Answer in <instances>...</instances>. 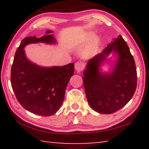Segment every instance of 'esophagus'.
Instances as JSON below:
<instances>
[{"instance_id": "esophagus-1", "label": "esophagus", "mask_w": 149, "mask_h": 149, "mask_svg": "<svg viewBox=\"0 0 149 149\" xmlns=\"http://www.w3.org/2000/svg\"><path fill=\"white\" fill-rule=\"evenodd\" d=\"M75 68L77 72H80L84 68V64L82 62H78L75 64Z\"/></svg>"}]
</instances>
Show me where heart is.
<instances>
[{
  "label": "heart",
  "instance_id": "obj_1",
  "mask_svg": "<svg viewBox=\"0 0 149 149\" xmlns=\"http://www.w3.org/2000/svg\"><path fill=\"white\" fill-rule=\"evenodd\" d=\"M95 37V35L93 33H90L89 34V38H93V37Z\"/></svg>",
  "mask_w": 149,
  "mask_h": 149
}]
</instances>
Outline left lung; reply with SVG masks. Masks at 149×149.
<instances>
[{
	"label": "left lung",
	"instance_id": "obj_1",
	"mask_svg": "<svg viewBox=\"0 0 149 149\" xmlns=\"http://www.w3.org/2000/svg\"><path fill=\"white\" fill-rule=\"evenodd\" d=\"M112 54L114 64L108 72L101 67ZM88 103L95 112L110 114L123 108L132 99L137 87V70L129 47L121 35L112 40L102 52L89 60L82 77Z\"/></svg>",
	"mask_w": 149,
	"mask_h": 149
}]
</instances>
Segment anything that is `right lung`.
<instances>
[{
    "label": "right lung",
    "mask_w": 149,
    "mask_h": 149,
    "mask_svg": "<svg viewBox=\"0 0 149 149\" xmlns=\"http://www.w3.org/2000/svg\"><path fill=\"white\" fill-rule=\"evenodd\" d=\"M52 31L41 37H27L20 42L11 69V85L17 101L33 114L49 116L56 113L64 99L65 89L74 75V64L45 67L26 57L24 48L32 43L56 45Z\"/></svg>",
    "instance_id": "1"
}]
</instances>
